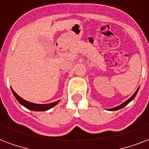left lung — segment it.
I'll return each mask as SVG.
<instances>
[{
  "instance_id": "1",
  "label": "left lung",
  "mask_w": 149,
  "mask_h": 149,
  "mask_svg": "<svg viewBox=\"0 0 149 149\" xmlns=\"http://www.w3.org/2000/svg\"><path fill=\"white\" fill-rule=\"evenodd\" d=\"M138 90H139V88H138V89H137V90H136V91H135V93H134V94H133V95H132V96H131L130 98L129 99V100H126V101L123 102V103H122L121 105L118 106V107H114V108L110 109L109 111H118V110H119V109H122V107H125V106L127 105L129 102H131V101H132V100H133V99L135 98V96H136V93H137V91H138Z\"/></svg>"
}]
</instances>
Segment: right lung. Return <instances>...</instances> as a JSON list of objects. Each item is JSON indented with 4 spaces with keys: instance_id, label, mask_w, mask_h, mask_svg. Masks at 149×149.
Wrapping results in <instances>:
<instances>
[{
    "instance_id": "right-lung-1",
    "label": "right lung",
    "mask_w": 149,
    "mask_h": 149,
    "mask_svg": "<svg viewBox=\"0 0 149 149\" xmlns=\"http://www.w3.org/2000/svg\"><path fill=\"white\" fill-rule=\"evenodd\" d=\"M12 89V91H13V95L14 96L16 97V99L17 100L21 105H23L24 107H25L26 108L29 109L31 111H47V110H49L50 108H52L53 107H54L55 105H57L59 102V100L56 101V102H51V103H47V104H37V103H34V102H28L27 100H24L23 98L18 95L16 94L15 91H13V88Z\"/></svg>"
}]
</instances>
